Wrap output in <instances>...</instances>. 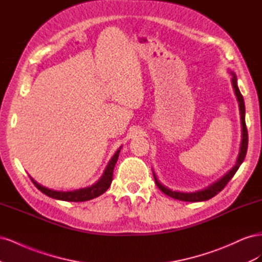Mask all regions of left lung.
Wrapping results in <instances>:
<instances>
[{"label": "left lung", "mask_w": 262, "mask_h": 262, "mask_svg": "<svg viewBox=\"0 0 262 262\" xmlns=\"http://www.w3.org/2000/svg\"><path fill=\"white\" fill-rule=\"evenodd\" d=\"M231 74H232V85H233V89H234L235 95L237 97V101H238L239 112H241V121H242V144H241L239 155H238V158H237L236 165L226 173L225 176H223L221 179H219L217 181L214 182V184H212L210 187L205 188L203 190H199V191H195V192L172 191V190L168 189L167 187L163 186L161 182L158 181V179L156 178L155 173L153 172L156 186L160 188L161 191H163L166 195L173 198V199L181 200V201H187V202H200V201L209 200V199H211V198H213L214 195H216L219 192H221L222 190L224 189V187L227 185V182L234 177L236 171L238 170L239 166L244 162L246 153H247V147H248V132H247V128H246V122H245V102H244L243 95L241 94V92L238 90V86H237V77L233 72H231Z\"/></svg>", "instance_id": "left-lung-1"}]
</instances>
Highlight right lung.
Returning a JSON list of instances; mask_svg holds the SVG:
<instances>
[{
  "mask_svg": "<svg viewBox=\"0 0 262 262\" xmlns=\"http://www.w3.org/2000/svg\"><path fill=\"white\" fill-rule=\"evenodd\" d=\"M120 148L117 150L112 160H110L109 164L107 165V167L104 171V175L101 176V178L96 182V184L91 186V187L73 190V191H55V190L48 189L41 185L37 184V182L33 178H30V179L34 182V185L39 190H40L42 193H45L46 195H48L50 198H53V199L69 201V202H83V201H87V200H92V199H94V198H97L100 194L106 192L107 189L110 187V185H112L114 168H115V165L118 161L119 153H120Z\"/></svg>",
  "mask_w": 262,
  "mask_h": 262,
  "instance_id": "add662e5",
  "label": "right lung"
}]
</instances>
